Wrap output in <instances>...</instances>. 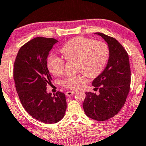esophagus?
<instances>
[{"instance_id": "34e87169", "label": "esophagus", "mask_w": 146, "mask_h": 146, "mask_svg": "<svg viewBox=\"0 0 146 146\" xmlns=\"http://www.w3.org/2000/svg\"><path fill=\"white\" fill-rule=\"evenodd\" d=\"M75 93V92L74 91H67V92H66V96H69V97H70V96H71L73 95V94Z\"/></svg>"}]
</instances>
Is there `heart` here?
Here are the masks:
<instances>
[{
	"label": "heart",
	"mask_w": 146,
	"mask_h": 146,
	"mask_svg": "<svg viewBox=\"0 0 146 146\" xmlns=\"http://www.w3.org/2000/svg\"><path fill=\"white\" fill-rule=\"evenodd\" d=\"M61 53L67 61H75V69L88 77H97L103 70L109 56V49L105 43L78 37L69 41L61 49ZM53 55L49 58L48 67L53 75H61L64 71L65 61ZM85 81L82 74L66 77L61 85L70 89H76Z\"/></svg>",
	"instance_id": "heart-1"
}]
</instances>
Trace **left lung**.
I'll return each mask as SVG.
<instances>
[{
    "instance_id": "obj_1",
    "label": "left lung",
    "mask_w": 146,
    "mask_h": 146,
    "mask_svg": "<svg viewBox=\"0 0 146 146\" xmlns=\"http://www.w3.org/2000/svg\"><path fill=\"white\" fill-rule=\"evenodd\" d=\"M107 42L109 58L106 68L92 85L99 94L85 93L83 106L86 115L97 121L112 118L125 104L130 88L131 71L128 53L112 37L96 32Z\"/></svg>"
}]
</instances>
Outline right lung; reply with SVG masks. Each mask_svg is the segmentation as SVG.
Returning <instances> with one entry per match:
<instances>
[{"instance_id": "1", "label": "right lung", "mask_w": 146, "mask_h": 146, "mask_svg": "<svg viewBox=\"0 0 146 146\" xmlns=\"http://www.w3.org/2000/svg\"><path fill=\"white\" fill-rule=\"evenodd\" d=\"M54 38L38 37L22 46L14 65L13 77L18 97L26 112L45 124H53L63 118L67 108L64 93L54 96L46 91L52 80L47 66V58Z\"/></svg>"}]
</instances>
